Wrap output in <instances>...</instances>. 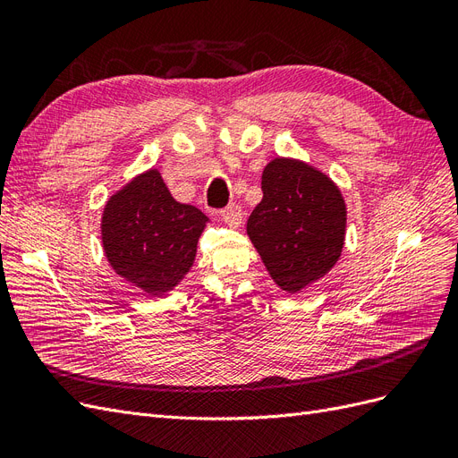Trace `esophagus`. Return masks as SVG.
<instances>
[{
    "label": "esophagus",
    "mask_w": 458,
    "mask_h": 458,
    "mask_svg": "<svg viewBox=\"0 0 458 458\" xmlns=\"http://www.w3.org/2000/svg\"><path fill=\"white\" fill-rule=\"evenodd\" d=\"M221 217H224V221H225V224H227L229 227H233V229L241 227V224H242V210H241V206H237V204L227 206L225 210H221Z\"/></svg>",
    "instance_id": "esophagus-1"
}]
</instances>
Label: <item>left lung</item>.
Returning a JSON list of instances; mask_svg holds the SVG:
<instances>
[{
  "instance_id": "left-lung-1",
  "label": "left lung",
  "mask_w": 458,
  "mask_h": 458,
  "mask_svg": "<svg viewBox=\"0 0 458 458\" xmlns=\"http://www.w3.org/2000/svg\"><path fill=\"white\" fill-rule=\"evenodd\" d=\"M263 199L246 233L271 279L298 294L336 266L345 241V200L340 187L315 165L273 158L261 174Z\"/></svg>"
}]
</instances>
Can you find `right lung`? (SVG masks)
Masks as SVG:
<instances>
[{
  "label": "right lung",
  "mask_w": 458,
  "mask_h": 458,
  "mask_svg": "<svg viewBox=\"0 0 458 458\" xmlns=\"http://www.w3.org/2000/svg\"><path fill=\"white\" fill-rule=\"evenodd\" d=\"M210 217L177 202L157 168L135 175L110 197L101 216V241L110 267L145 294L170 293L195 263Z\"/></svg>",
  "instance_id": "add662e5"
}]
</instances>
